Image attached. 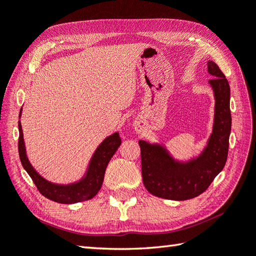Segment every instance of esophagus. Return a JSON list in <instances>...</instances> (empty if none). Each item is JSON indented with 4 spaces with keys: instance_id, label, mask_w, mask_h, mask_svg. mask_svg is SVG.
<instances>
[{
    "instance_id": "1",
    "label": "esophagus",
    "mask_w": 256,
    "mask_h": 256,
    "mask_svg": "<svg viewBox=\"0 0 256 256\" xmlns=\"http://www.w3.org/2000/svg\"><path fill=\"white\" fill-rule=\"evenodd\" d=\"M136 130H138V128H136Z\"/></svg>"
}]
</instances>
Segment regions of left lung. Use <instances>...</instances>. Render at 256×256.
<instances>
[{
    "label": "left lung",
    "mask_w": 256,
    "mask_h": 256,
    "mask_svg": "<svg viewBox=\"0 0 256 256\" xmlns=\"http://www.w3.org/2000/svg\"><path fill=\"white\" fill-rule=\"evenodd\" d=\"M208 80L215 98L212 131L198 156L186 161L176 159L164 144L140 140L143 184L150 194L170 200L199 196L224 169L232 128L230 88L217 64L208 60Z\"/></svg>",
    "instance_id": "obj_1"
}]
</instances>
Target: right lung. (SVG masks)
<instances>
[{"instance_id": "add662e5", "label": "right lung", "mask_w": 256, "mask_h": 256, "mask_svg": "<svg viewBox=\"0 0 256 256\" xmlns=\"http://www.w3.org/2000/svg\"><path fill=\"white\" fill-rule=\"evenodd\" d=\"M21 113L22 108L18 118H21ZM120 143L122 141H120L118 132L113 133L97 146L88 164L86 172L80 180L67 184H54L44 178L30 164L26 151L22 125L18 120V156H20L23 168L34 180L41 194L59 204H76L90 200L95 197L103 184L105 170L108 168V162L112 159L114 153L118 151Z\"/></svg>"}]
</instances>
